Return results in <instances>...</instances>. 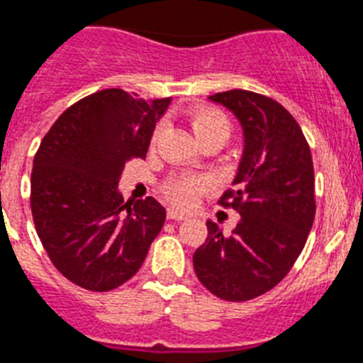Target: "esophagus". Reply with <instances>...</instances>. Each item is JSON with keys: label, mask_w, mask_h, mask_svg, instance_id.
<instances>
[{"label": "esophagus", "mask_w": 363, "mask_h": 363, "mask_svg": "<svg viewBox=\"0 0 363 363\" xmlns=\"http://www.w3.org/2000/svg\"><path fill=\"white\" fill-rule=\"evenodd\" d=\"M167 219H173V221H184L186 216L181 214V212H177L175 208H167Z\"/></svg>", "instance_id": "34e87169"}]
</instances>
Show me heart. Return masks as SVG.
Instances as JSON below:
<instances>
[{"instance_id":"obj_1","label":"heart","mask_w":363,"mask_h":363,"mask_svg":"<svg viewBox=\"0 0 363 363\" xmlns=\"http://www.w3.org/2000/svg\"><path fill=\"white\" fill-rule=\"evenodd\" d=\"M191 129L196 133L197 140L201 144H205L208 140L223 138L227 142L230 135V123L228 118L218 108L212 106H201L194 111L190 118ZM162 125H157L151 136V144H157L158 136H160ZM214 190V182L206 175H194V173H175V175L167 177L162 184V194L172 205L179 208H191L197 205V201L203 196L210 194Z\"/></svg>"}]
</instances>
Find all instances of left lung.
<instances>
[{"label":"left lung","mask_w":363,"mask_h":363,"mask_svg":"<svg viewBox=\"0 0 363 363\" xmlns=\"http://www.w3.org/2000/svg\"><path fill=\"white\" fill-rule=\"evenodd\" d=\"M210 99L234 112L245 136L234 188L219 199L240 212V223L225 236L206 221L194 269L210 294L240 303L275 288L303 251L315 216L312 153L299 123L275 99L249 90Z\"/></svg>","instance_id":"8db88e82"}]
</instances>
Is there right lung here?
I'll return each mask as SVG.
<instances>
[{"label": "right lung", "mask_w": 363, "mask_h": 363, "mask_svg": "<svg viewBox=\"0 0 363 363\" xmlns=\"http://www.w3.org/2000/svg\"><path fill=\"white\" fill-rule=\"evenodd\" d=\"M169 97L138 99L106 88L68 106L35 155L31 212L53 266L73 284L111 291L135 275L160 233L155 197L123 203L125 164L145 158Z\"/></svg>", "instance_id": "1"}]
</instances>
